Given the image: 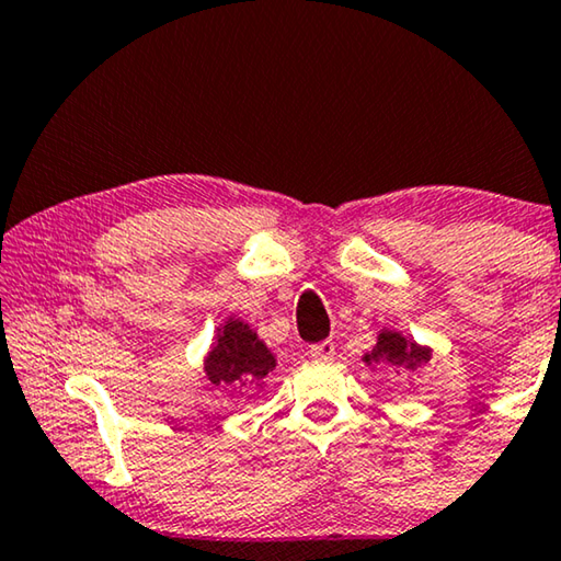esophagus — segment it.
I'll use <instances>...</instances> for the list:
<instances>
[{
	"label": "esophagus",
	"instance_id": "1",
	"mask_svg": "<svg viewBox=\"0 0 561 561\" xmlns=\"http://www.w3.org/2000/svg\"><path fill=\"white\" fill-rule=\"evenodd\" d=\"M332 355H334L332 340H322V342H317V345L309 347V357H312V360H330Z\"/></svg>",
	"mask_w": 561,
	"mask_h": 561
}]
</instances>
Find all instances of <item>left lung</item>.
Masks as SVG:
<instances>
[{"mask_svg": "<svg viewBox=\"0 0 561 561\" xmlns=\"http://www.w3.org/2000/svg\"><path fill=\"white\" fill-rule=\"evenodd\" d=\"M431 360V350L415 345L413 340H405L403 334L392 332V330H382L378 334V342H375L373 353L365 355L367 365H392V367H421L423 363Z\"/></svg>", "mask_w": 561, "mask_h": 561, "instance_id": "1", "label": "left lung"}]
</instances>
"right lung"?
Segmentation results:
<instances>
[{
    "mask_svg": "<svg viewBox=\"0 0 561 561\" xmlns=\"http://www.w3.org/2000/svg\"><path fill=\"white\" fill-rule=\"evenodd\" d=\"M274 365L277 360L270 347L256 337V332L231 317L206 357V375L219 388L262 390Z\"/></svg>",
    "mask_w": 561,
    "mask_h": 561,
    "instance_id": "1",
    "label": "right lung"
}]
</instances>
